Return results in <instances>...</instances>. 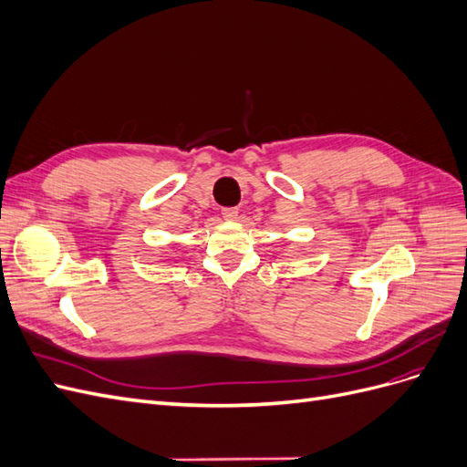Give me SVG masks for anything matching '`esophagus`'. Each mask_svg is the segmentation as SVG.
<instances>
[{
    "label": "esophagus",
    "instance_id": "34e87169",
    "mask_svg": "<svg viewBox=\"0 0 467 467\" xmlns=\"http://www.w3.org/2000/svg\"><path fill=\"white\" fill-rule=\"evenodd\" d=\"M237 214H239L237 208H223V210H222V216H223L225 220H235Z\"/></svg>",
    "mask_w": 467,
    "mask_h": 467
}]
</instances>
